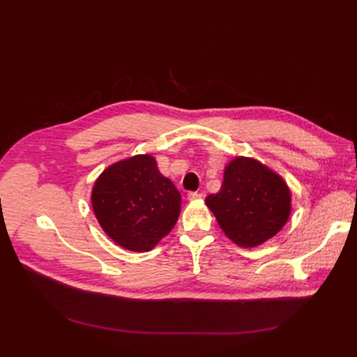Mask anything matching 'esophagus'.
I'll return each instance as SVG.
<instances>
[{
	"label": "esophagus",
	"mask_w": 357,
	"mask_h": 357,
	"mask_svg": "<svg viewBox=\"0 0 357 357\" xmlns=\"http://www.w3.org/2000/svg\"><path fill=\"white\" fill-rule=\"evenodd\" d=\"M188 198H189L190 201H198V199L202 198V193H199V192H190L189 195H188Z\"/></svg>",
	"instance_id": "34e87169"
}]
</instances>
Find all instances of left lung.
Listing matches in <instances>:
<instances>
[{"mask_svg": "<svg viewBox=\"0 0 357 357\" xmlns=\"http://www.w3.org/2000/svg\"><path fill=\"white\" fill-rule=\"evenodd\" d=\"M225 235L243 248L257 247L283 229L291 213L284 178L261 160L234 156L218 193L205 198Z\"/></svg>", "mask_w": 357, "mask_h": 357, "instance_id": "1", "label": "left lung"}]
</instances>
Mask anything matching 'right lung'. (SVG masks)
Returning <instances> with one entry per match:
<instances>
[{
  "label": "right lung",
  "instance_id": "1",
  "mask_svg": "<svg viewBox=\"0 0 357 357\" xmlns=\"http://www.w3.org/2000/svg\"><path fill=\"white\" fill-rule=\"evenodd\" d=\"M91 202L102 231L117 245L138 253L155 248L181 211L180 192L149 153L107 167L93 183Z\"/></svg>",
  "mask_w": 357,
  "mask_h": 357
}]
</instances>
